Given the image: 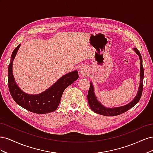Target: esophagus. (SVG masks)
Returning a JSON list of instances; mask_svg holds the SVG:
<instances>
[{
    "label": "esophagus",
    "instance_id": "obj_1",
    "mask_svg": "<svg viewBox=\"0 0 153 153\" xmlns=\"http://www.w3.org/2000/svg\"><path fill=\"white\" fill-rule=\"evenodd\" d=\"M80 74L82 76H85L87 75V69L84 67H82L80 69Z\"/></svg>",
    "mask_w": 153,
    "mask_h": 153
}]
</instances>
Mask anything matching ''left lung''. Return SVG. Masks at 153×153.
Listing matches in <instances>:
<instances>
[{
  "label": "left lung",
  "mask_w": 153,
  "mask_h": 153,
  "mask_svg": "<svg viewBox=\"0 0 153 153\" xmlns=\"http://www.w3.org/2000/svg\"><path fill=\"white\" fill-rule=\"evenodd\" d=\"M133 49L135 51L136 53L138 55V56H139L140 60V86H139V89H138V93L135 99H134L131 102L129 103V104L123 106H120V107H116V108H106L96 100V98L95 97V95L94 93L93 86H92V84H91L89 89V91H88V94H87V100H88V103H89L91 109L93 111V112H96V114L105 115V116H115V115H118L126 112V111L133 107V106H135L138 101H139L142 96V91H143V75H144V72H143V68L142 66V59L139 51H138L136 48Z\"/></svg>",
  "instance_id": "8db88e82"
}]
</instances>
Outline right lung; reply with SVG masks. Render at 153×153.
Returning <instances> with one entry per match:
<instances>
[{"label": "right lung", "mask_w": 153, "mask_h": 153, "mask_svg": "<svg viewBox=\"0 0 153 153\" xmlns=\"http://www.w3.org/2000/svg\"><path fill=\"white\" fill-rule=\"evenodd\" d=\"M20 45L14 50L8 67V87L10 94L15 102L31 112L44 114L56 110L66 88L78 78V72L72 71L64 75L47 91L38 95H29L21 91L15 84L12 73L13 61Z\"/></svg>", "instance_id": "obj_1"}]
</instances>
